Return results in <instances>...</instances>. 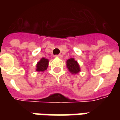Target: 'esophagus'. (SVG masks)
<instances>
[{"mask_svg":"<svg viewBox=\"0 0 120 120\" xmlns=\"http://www.w3.org/2000/svg\"><path fill=\"white\" fill-rule=\"evenodd\" d=\"M55 57H59V58H60V59H61V58H62V55H55Z\"/></svg>","mask_w":120,"mask_h":120,"instance_id":"34e87169","label":"esophagus"}]
</instances>
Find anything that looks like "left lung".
I'll list each match as a JSON object with an SVG mask.
<instances>
[{"mask_svg": "<svg viewBox=\"0 0 120 120\" xmlns=\"http://www.w3.org/2000/svg\"><path fill=\"white\" fill-rule=\"evenodd\" d=\"M66 65L69 71L71 74L75 75L81 71L80 66L74 58H70L66 61Z\"/></svg>", "mask_w": 120, "mask_h": 120, "instance_id": "1", "label": "left lung"}]
</instances>
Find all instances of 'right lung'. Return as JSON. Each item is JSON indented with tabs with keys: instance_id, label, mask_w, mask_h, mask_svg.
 Here are the masks:
<instances>
[{
	"instance_id": "obj_1",
	"label": "right lung",
	"mask_w": 120,
	"mask_h": 120,
	"mask_svg": "<svg viewBox=\"0 0 120 120\" xmlns=\"http://www.w3.org/2000/svg\"><path fill=\"white\" fill-rule=\"evenodd\" d=\"M49 59L45 58H41L39 62H37L36 65V71L44 72L47 70L49 66Z\"/></svg>"
}]
</instances>
